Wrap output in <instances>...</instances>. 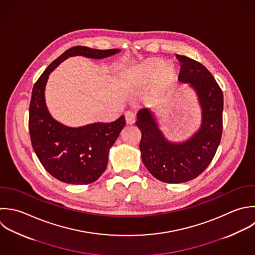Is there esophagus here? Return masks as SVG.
I'll list each match as a JSON object with an SVG mask.
<instances>
[{
    "mask_svg": "<svg viewBox=\"0 0 255 255\" xmlns=\"http://www.w3.org/2000/svg\"><path fill=\"white\" fill-rule=\"evenodd\" d=\"M125 118H126V123L131 125L135 123V114L132 111H127L125 113Z\"/></svg>",
    "mask_w": 255,
    "mask_h": 255,
    "instance_id": "esophagus-1",
    "label": "esophagus"
}]
</instances>
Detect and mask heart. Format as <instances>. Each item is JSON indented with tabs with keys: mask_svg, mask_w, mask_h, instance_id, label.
<instances>
[{
	"mask_svg": "<svg viewBox=\"0 0 255 255\" xmlns=\"http://www.w3.org/2000/svg\"><path fill=\"white\" fill-rule=\"evenodd\" d=\"M170 71V64H167L161 60H152L140 69L139 76L143 80H154L161 76L167 75Z\"/></svg>",
	"mask_w": 255,
	"mask_h": 255,
	"instance_id": "b5f03b06",
	"label": "heart"
}]
</instances>
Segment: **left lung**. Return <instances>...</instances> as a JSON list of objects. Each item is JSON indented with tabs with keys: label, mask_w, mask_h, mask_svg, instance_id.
I'll return each instance as SVG.
<instances>
[{
	"label": "left lung",
	"mask_w": 255,
	"mask_h": 255,
	"mask_svg": "<svg viewBox=\"0 0 255 255\" xmlns=\"http://www.w3.org/2000/svg\"><path fill=\"white\" fill-rule=\"evenodd\" d=\"M181 62L179 81L196 92L201 109L199 130L183 142L169 141L150 108L137 113L136 125L141 130L140 151L147 170L159 181L180 184L201 175L211 164L223 133L224 95L212 73L200 62L176 54Z\"/></svg>",
	"instance_id": "8db88e82"
}]
</instances>
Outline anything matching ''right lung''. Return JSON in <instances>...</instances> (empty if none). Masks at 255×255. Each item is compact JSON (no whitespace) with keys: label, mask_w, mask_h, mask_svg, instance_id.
Listing matches in <instances>:
<instances>
[{"label":"right lung","mask_w":255,"mask_h":255,"mask_svg":"<svg viewBox=\"0 0 255 255\" xmlns=\"http://www.w3.org/2000/svg\"><path fill=\"white\" fill-rule=\"evenodd\" d=\"M120 49H93L74 46L53 60L33 85L29 104L28 129L31 145L43 168L55 179L71 185L95 182L105 171L108 153L126 121L124 116L110 123L96 122L68 127L49 113L44 97L48 76L63 60L71 56L102 59Z\"/></svg>","instance_id":"1"}]
</instances>
